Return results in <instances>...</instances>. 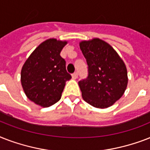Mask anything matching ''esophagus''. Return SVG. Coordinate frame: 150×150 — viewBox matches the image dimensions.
Here are the masks:
<instances>
[{"instance_id":"34e87169","label":"esophagus","mask_w":150,"mask_h":150,"mask_svg":"<svg viewBox=\"0 0 150 150\" xmlns=\"http://www.w3.org/2000/svg\"><path fill=\"white\" fill-rule=\"evenodd\" d=\"M71 77H72L73 79H76L78 78V73L77 72L73 73L72 75H71Z\"/></svg>"}]
</instances>
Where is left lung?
Here are the masks:
<instances>
[{"mask_svg": "<svg viewBox=\"0 0 150 150\" xmlns=\"http://www.w3.org/2000/svg\"><path fill=\"white\" fill-rule=\"evenodd\" d=\"M79 47L89 67L88 78L79 82L82 98L96 108L114 105L128 86L125 64L109 43L100 38L80 41Z\"/></svg>", "mask_w": 150, "mask_h": 150, "instance_id": "left-lung-1", "label": "left lung"}]
</instances>
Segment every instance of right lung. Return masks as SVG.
Masks as SVG:
<instances>
[{"mask_svg":"<svg viewBox=\"0 0 150 150\" xmlns=\"http://www.w3.org/2000/svg\"><path fill=\"white\" fill-rule=\"evenodd\" d=\"M67 40H46L33 51L21 71V83L29 100L42 107L56 103L61 97L66 82L71 79L60 55Z\"/></svg>","mask_w":150,"mask_h":150,"instance_id":"add662e5","label":"right lung"}]
</instances>
